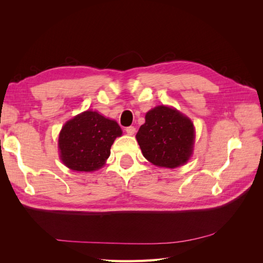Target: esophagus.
Returning <instances> with one entry per match:
<instances>
[{
    "label": "esophagus",
    "instance_id": "obj_1",
    "mask_svg": "<svg viewBox=\"0 0 263 263\" xmlns=\"http://www.w3.org/2000/svg\"><path fill=\"white\" fill-rule=\"evenodd\" d=\"M125 130H126V133L128 134V135H134L135 133H136V128H135L134 126H129V127H126L125 128Z\"/></svg>",
    "mask_w": 263,
    "mask_h": 263
}]
</instances>
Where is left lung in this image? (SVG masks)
Returning a JSON list of instances; mask_svg holds the SVG:
<instances>
[{
    "label": "left lung",
    "mask_w": 263,
    "mask_h": 263,
    "mask_svg": "<svg viewBox=\"0 0 263 263\" xmlns=\"http://www.w3.org/2000/svg\"><path fill=\"white\" fill-rule=\"evenodd\" d=\"M145 119L136 139L147 160L170 169L186 163L193 154L195 138L191 119L164 105L150 109Z\"/></svg>",
    "instance_id": "1"
}]
</instances>
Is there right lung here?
Returning <instances> with one entry per match:
<instances>
[{"instance_id": "obj_1", "label": "right lung", "mask_w": 263, "mask_h": 263, "mask_svg": "<svg viewBox=\"0 0 263 263\" xmlns=\"http://www.w3.org/2000/svg\"><path fill=\"white\" fill-rule=\"evenodd\" d=\"M122 134L113 119L95 110H85L62 127L58 140L61 161L73 171L99 170L109 157L114 140Z\"/></svg>"}]
</instances>
